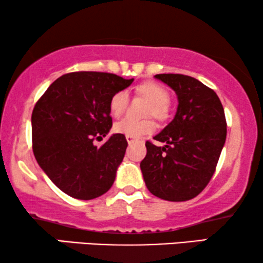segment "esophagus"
Here are the masks:
<instances>
[{
	"label": "esophagus",
	"instance_id": "esophagus-1",
	"mask_svg": "<svg viewBox=\"0 0 263 263\" xmlns=\"http://www.w3.org/2000/svg\"><path fill=\"white\" fill-rule=\"evenodd\" d=\"M125 138H127V141H128V144H133V142H135V141H138V138H135V136H130V135H127L125 136Z\"/></svg>",
	"mask_w": 263,
	"mask_h": 263
}]
</instances>
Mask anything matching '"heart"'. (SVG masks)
I'll use <instances>...</instances> for the list:
<instances>
[{
	"label": "heart",
	"instance_id": "heart-1",
	"mask_svg": "<svg viewBox=\"0 0 263 263\" xmlns=\"http://www.w3.org/2000/svg\"><path fill=\"white\" fill-rule=\"evenodd\" d=\"M136 91L140 95L147 99L149 105L147 107V115H152L153 117L163 119L166 116V106L170 101V95L168 90L162 84L156 82H145L136 87ZM129 102V95L127 90H118L117 93L112 95L110 100V111L112 116L118 117L123 115L127 110ZM156 125L151 119H134L130 117L123 118L115 124V130L119 134L130 135V136H142L146 134H151L155 132Z\"/></svg>",
	"mask_w": 263,
	"mask_h": 263
}]
</instances>
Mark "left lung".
Returning <instances> with one entry per match:
<instances>
[{
    "label": "left lung",
    "instance_id": "left-lung-1",
    "mask_svg": "<svg viewBox=\"0 0 263 263\" xmlns=\"http://www.w3.org/2000/svg\"><path fill=\"white\" fill-rule=\"evenodd\" d=\"M174 89L179 105L175 117L155 140L140 163L149 192L170 202L197 197L213 177L226 141L227 123L219 97L196 78L180 73L155 76Z\"/></svg>",
    "mask_w": 263,
    "mask_h": 263
}]
</instances>
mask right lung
Returning a JSON list of instances; mask_svg holds the SVG:
<instances>
[{
  "label": "right lung",
  "mask_w": 263,
  "mask_h": 263,
  "mask_svg": "<svg viewBox=\"0 0 263 263\" xmlns=\"http://www.w3.org/2000/svg\"><path fill=\"white\" fill-rule=\"evenodd\" d=\"M132 80L115 73L78 71L65 73L39 99L31 116L32 149L39 165L64 193L88 200L111 189L128 142L114 134L110 100Z\"/></svg>",
  "instance_id": "add662e5"
}]
</instances>
